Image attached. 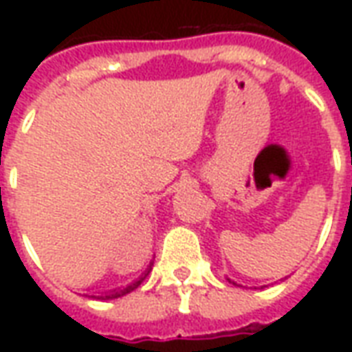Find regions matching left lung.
<instances>
[{"label":"left lung","instance_id":"8db88e82","mask_svg":"<svg viewBox=\"0 0 352 352\" xmlns=\"http://www.w3.org/2000/svg\"><path fill=\"white\" fill-rule=\"evenodd\" d=\"M230 280V283H232V285H237V283H234V280H232V279H228Z\"/></svg>","mask_w":352,"mask_h":352}]
</instances>
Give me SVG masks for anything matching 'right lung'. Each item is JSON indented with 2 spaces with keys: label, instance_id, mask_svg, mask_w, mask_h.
I'll return each instance as SVG.
<instances>
[{
  "label": "right lung",
  "instance_id": "add662e5",
  "mask_svg": "<svg viewBox=\"0 0 352 352\" xmlns=\"http://www.w3.org/2000/svg\"><path fill=\"white\" fill-rule=\"evenodd\" d=\"M151 270H153V262L148 264V267H146L145 272L139 275L138 279L131 280L130 285H126V287H122V288H115V290H111V292H105V294H98V296H94V294L88 296L87 294V296H88V298H94V300H115V298H122V296L130 294L131 290H135V288H138L139 285H141V283L145 280V277L148 275V273H151Z\"/></svg>",
  "mask_w": 352,
  "mask_h": 352
}]
</instances>
